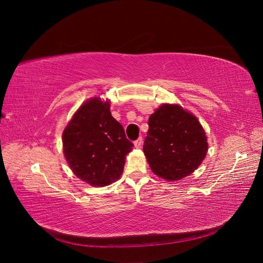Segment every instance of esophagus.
<instances>
[{"label": "esophagus", "instance_id": "obj_1", "mask_svg": "<svg viewBox=\"0 0 263 263\" xmlns=\"http://www.w3.org/2000/svg\"><path fill=\"white\" fill-rule=\"evenodd\" d=\"M141 144H142V138L141 137H139L137 140L134 141V145H135V147H136V148H140Z\"/></svg>", "mask_w": 263, "mask_h": 263}]
</instances>
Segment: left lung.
<instances>
[{
	"label": "left lung",
	"instance_id": "obj_1",
	"mask_svg": "<svg viewBox=\"0 0 263 263\" xmlns=\"http://www.w3.org/2000/svg\"><path fill=\"white\" fill-rule=\"evenodd\" d=\"M144 153L158 177L177 181L192 173L208 153V138L197 118L179 105L164 104L151 114Z\"/></svg>",
	"mask_w": 263,
	"mask_h": 263
}]
</instances>
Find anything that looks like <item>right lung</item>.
I'll list each match as a JSON object with an SVG mask.
<instances>
[{"mask_svg": "<svg viewBox=\"0 0 263 263\" xmlns=\"http://www.w3.org/2000/svg\"><path fill=\"white\" fill-rule=\"evenodd\" d=\"M65 157L76 176L95 186L122 176L134 144L109 112L108 102L92 99L78 109L62 135Z\"/></svg>", "mask_w": 263, "mask_h": 263, "instance_id": "right-lung-1", "label": "right lung"}]
</instances>
